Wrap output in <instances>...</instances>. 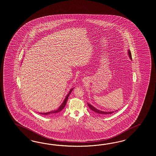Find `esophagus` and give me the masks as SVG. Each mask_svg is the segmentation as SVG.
<instances>
[{"label":"esophagus","instance_id":"34e87169","mask_svg":"<svg viewBox=\"0 0 156 156\" xmlns=\"http://www.w3.org/2000/svg\"><path fill=\"white\" fill-rule=\"evenodd\" d=\"M83 81L84 83H86L88 81V79H87V78H84L83 80Z\"/></svg>","mask_w":156,"mask_h":156}]
</instances>
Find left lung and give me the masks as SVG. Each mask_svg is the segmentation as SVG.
<instances>
[{
  "instance_id": "8db88e82",
  "label": "left lung",
  "mask_w": 156,
  "mask_h": 156,
  "mask_svg": "<svg viewBox=\"0 0 156 156\" xmlns=\"http://www.w3.org/2000/svg\"><path fill=\"white\" fill-rule=\"evenodd\" d=\"M128 56L129 57V58H130V59H131L132 60V55H131V51H130V50H128ZM88 106H89V108H90L91 110H92L93 112H95L96 113H97V114H101V115H108V114H111L112 113H113V112H104V111H101V110H98V109H97L96 108H94V107H93L92 105H91L90 104H88ZM116 112H117V110H116Z\"/></svg>"
}]
</instances>
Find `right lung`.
I'll return each instance as SVG.
<instances>
[{"mask_svg":"<svg viewBox=\"0 0 156 156\" xmlns=\"http://www.w3.org/2000/svg\"><path fill=\"white\" fill-rule=\"evenodd\" d=\"M73 88H72V89L69 90V92L68 93V94L66 97L64 101L63 102V103L62 104V105L59 106V108H58L57 110H54V111H51V112H44V113H43V112H39V114H42V115H54V114H57V113H58V112H61V111L63 109V108L65 107V106H66V103H67V100H68V97L69 96V94H71V93L72 92V90L73 89Z\"/></svg>","mask_w":156,"mask_h":156,"instance_id":"1","label":"right lung"}]
</instances>
